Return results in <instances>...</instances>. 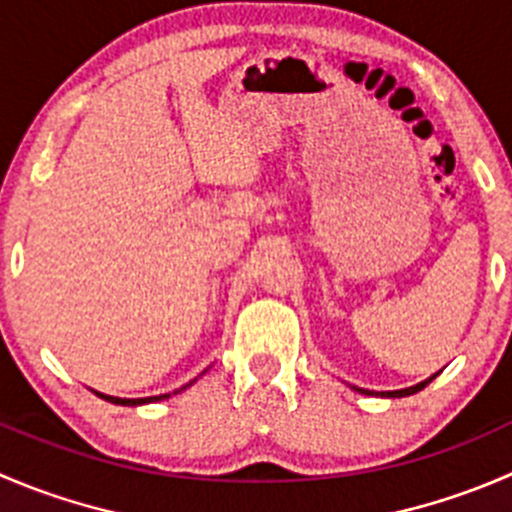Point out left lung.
Returning a JSON list of instances; mask_svg holds the SVG:
<instances>
[{"mask_svg": "<svg viewBox=\"0 0 512 512\" xmlns=\"http://www.w3.org/2000/svg\"><path fill=\"white\" fill-rule=\"evenodd\" d=\"M435 375H438V372H435ZM435 375H430L428 380L418 382V385H413V388H405V390H390V393H382V395H385V398H405V395H415V393H418V390H423L425 385H430V382L435 380ZM355 390H357V388H355ZM360 393L372 395V393H367V390H360Z\"/></svg>", "mask_w": 512, "mask_h": 512, "instance_id": "obj_1", "label": "left lung"}]
</instances>
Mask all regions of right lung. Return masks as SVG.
<instances>
[{"label": "right lung", "instance_id": "add662e5", "mask_svg": "<svg viewBox=\"0 0 512 512\" xmlns=\"http://www.w3.org/2000/svg\"><path fill=\"white\" fill-rule=\"evenodd\" d=\"M192 385V382H190ZM187 388V385H185ZM185 388H180V390H185ZM99 398L102 400H107V403H114V405H145V403H157V400H165V398H170V395H157V398H112V395H102V393H97Z\"/></svg>", "mask_w": 512, "mask_h": 512}]
</instances>
